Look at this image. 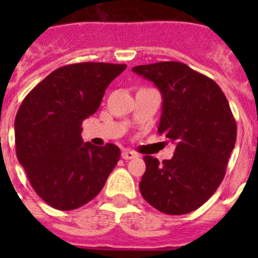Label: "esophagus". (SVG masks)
Wrapping results in <instances>:
<instances>
[{
  "label": "esophagus",
  "mask_w": 258,
  "mask_h": 258,
  "mask_svg": "<svg viewBox=\"0 0 258 258\" xmlns=\"http://www.w3.org/2000/svg\"><path fill=\"white\" fill-rule=\"evenodd\" d=\"M122 159H125V160H131V159H134V157H137V154L136 152L131 151V150H124L121 154Z\"/></svg>",
  "instance_id": "esophagus-1"
}]
</instances>
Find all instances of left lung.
<instances>
[{
    "label": "left lung",
    "instance_id": "8db88e82",
    "mask_svg": "<svg viewBox=\"0 0 258 258\" xmlns=\"http://www.w3.org/2000/svg\"><path fill=\"white\" fill-rule=\"evenodd\" d=\"M163 97L157 133L175 143L170 160L145 156L140 190L161 213L179 216L202 207L226 173L236 141L229 102L213 80L179 61L133 67Z\"/></svg>",
    "mask_w": 258,
    "mask_h": 258
}]
</instances>
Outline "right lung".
Returning <instances> with one entry per match:
<instances>
[{
    "instance_id": "obj_1",
    "label": "right lung",
    "mask_w": 258,
    "mask_h": 258,
    "mask_svg": "<svg viewBox=\"0 0 258 258\" xmlns=\"http://www.w3.org/2000/svg\"><path fill=\"white\" fill-rule=\"evenodd\" d=\"M126 64L76 63L52 71L32 89L15 117L17 157L38 197L72 211L101 192L120 159L112 143H84L81 124L99 108Z\"/></svg>"
}]
</instances>
